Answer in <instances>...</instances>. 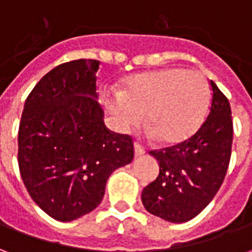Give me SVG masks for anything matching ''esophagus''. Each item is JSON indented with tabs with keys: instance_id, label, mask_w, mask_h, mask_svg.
<instances>
[{
	"instance_id": "1",
	"label": "esophagus",
	"mask_w": 252,
	"mask_h": 252,
	"mask_svg": "<svg viewBox=\"0 0 252 252\" xmlns=\"http://www.w3.org/2000/svg\"><path fill=\"white\" fill-rule=\"evenodd\" d=\"M146 154V150L143 147L142 144H139V143H135V157H142Z\"/></svg>"
}]
</instances>
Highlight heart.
<instances>
[{
    "label": "heart",
    "instance_id": "heart-1",
    "mask_svg": "<svg viewBox=\"0 0 252 252\" xmlns=\"http://www.w3.org/2000/svg\"><path fill=\"white\" fill-rule=\"evenodd\" d=\"M211 85L200 72L163 68L135 74L120 94L105 98L110 113L123 129L140 123L163 144L186 140L205 120L211 106Z\"/></svg>",
    "mask_w": 252,
    "mask_h": 252
}]
</instances>
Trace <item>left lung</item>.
Masks as SVG:
<instances>
[{"mask_svg": "<svg viewBox=\"0 0 252 252\" xmlns=\"http://www.w3.org/2000/svg\"><path fill=\"white\" fill-rule=\"evenodd\" d=\"M209 113L184 142L153 150L159 175L142 191L150 213L171 222H185L204 211L220 189L232 150L233 124L229 101L211 81Z\"/></svg>", "mask_w": 252, "mask_h": 252, "instance_id": "obj_1", "label": "left lung"}]
</instances>
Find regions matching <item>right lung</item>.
I'll return each mask as SVG.
<instances>
[{
	"label": "right lung",
	"instance_id": "obj_1",
	"mask_svg": "<svg viewBox=\"0 0 252 252\" xmlns=\"http://www.w3.org/2000/svg\"><path fill=\"white\" fill-rule=\"evenodd\" d=\"M99 61L78 59L47 72L27 97L17 162L40 209L71 221L95 209L109 175L133 159V139L106 128L95 101Z\"/></svg>",
	"mask_w": 252,
	"mask_h": 252
}]
</instances>
